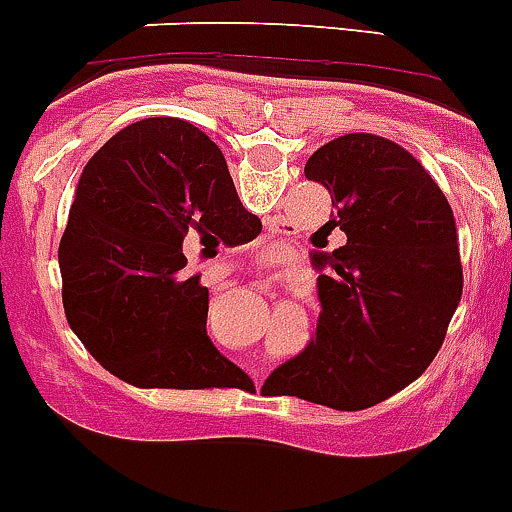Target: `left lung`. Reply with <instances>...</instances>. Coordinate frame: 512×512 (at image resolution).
I'll return each instance as SVG.
<instances>
[{"label":"left lung","instance_id":"obj_1","mask_svg":"<svg viewBox=\"0 0 512 512\" xmlns=\"http://www.w3.org/2000/svg\"><path fill=\"white\" fill-rule=\"evenodd\" d=\"M303 173L334 206L313 234L321 316L262 393L359 411L411 385L444 344L462 298L457 222L428 170L388 137H336ZM336 228L348 242L329 253Z\"/></svg>","mask_w":512,"mask_h":512}]
</instances>
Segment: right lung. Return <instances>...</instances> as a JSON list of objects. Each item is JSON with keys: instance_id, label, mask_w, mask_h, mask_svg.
<instances>
[{"instance_id": "right-lung-1", "label": "right lung", "mask_w": 512, "mask_h": 512, "mask_svg": "<svg viewBox=\"0 0 512 512\" xmlns=\"http://www.w3.org/2000/svg\"><path fill=\"white\" fill-rule=\"evenodd\" d=\"M260 229L199 127L176 117L124 127L78 178L58 250L68 326L135 388L252 385L206 336L209 288L183 267L193 250L214 257Z\"/></svg>"}]
</instances>
